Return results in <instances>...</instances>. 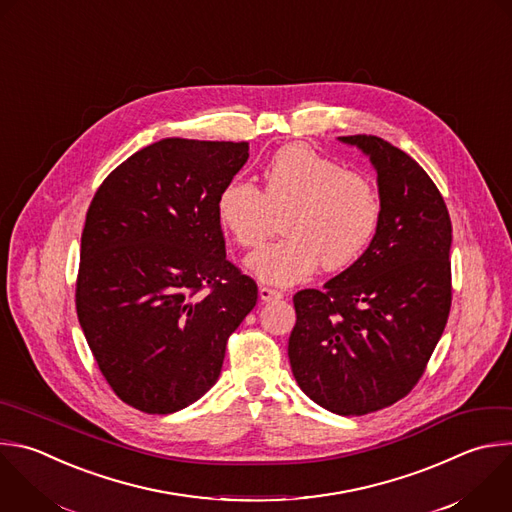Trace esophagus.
<instances>
[{
  "label": "esophagus",
  "mask_w": 512,
  "mask_h": 512,
  "mask_svg": "<svg viewBox=\"0 0 512 512\" xmlns=\"http://www.w3.org/2000/svg\"><path fill=\"white\" fill-rule=\"evenodd\" d=\"M259 297H261L263 303H267V301L283 299V293L277 291V289H271V287H261V289H259Z\"/></svg>",
  "instance_id": "obj_1"
}]
</instances>
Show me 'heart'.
<instances>
[{
	"mask_svg": "<svg viewBox=\"0 0 512 512\" xmlns=\"http://www.w3.org/2000/svg\"><path fill=\"white\" fill-rule=\"evenodd\" d=\"M217 217L241 247L261 245L285 217L281 241L257 249L247 265L269 283L291 285L321 265L342 271L372 245L382 225L374 183L307 144L279 148L263 170V191L231 179L217 197Z\"/></svg>",
	"mask_w": 512,
	"mask_h": 512,
	"instance_id": "b5f03b06",
	"label": "heart"
}]
</instances>
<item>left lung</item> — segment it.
Masks as SVG:
<instances>
[{
    "label": "left lung",
    "mask_w": 512,
    "mask_h": 512,
    "mask_svg": "<svg viewBox=\"0 0 512 512\" xmlns=\"http://www.w3.org/2000/svg\"><path fill=\"white\" fill-rule=\"evenodd\" d=\"M339 140L370 154L382 225L352 267L293 295L287 354L315 404L364 416L408 396L426 372L452 303V223L440 191L404 150L372 134Z\"/></svg>",
    "instance_id": "obj_1"
}]
</instances>
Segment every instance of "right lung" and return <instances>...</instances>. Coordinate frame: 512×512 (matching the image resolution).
<instances>
[{"instance_id": "1", "label": "right lung", "mask_w": 512, "mask_h": 512, "mask_svg": "<svg viewBox=\"0 0 512 512\" xmlns=\"http://www.w3.org/2000/svg\"><path fill=\"white\" fill-rule=\"evenodd\" d=\"M247 158V142L164 138L118 164L88 207L78 321L114 394L140 412L173 414L211 390L257 303L217 217Z\"/></svg>"}]
</instances>
